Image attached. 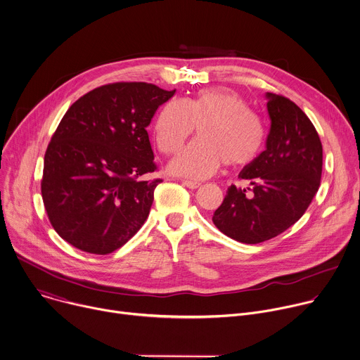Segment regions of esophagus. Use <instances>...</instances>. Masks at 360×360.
Here are the masks:
<instances>
[{
    "label": "esophagus",
    "instance_id": "1",
    "mask_svg": "<svg viewBox=\"0 0 360 360\" xmlns=\"http://www.w3.org/2000/svg\"><path fill=\"white\" fill-rule=\"evenodd\" d=\"M182 184H184L186 188H189V189H198V188L200 186L199 182H196V181H189V179H184Z\"/></svg>",
    "mask_w": 360,
    "mask_h": 360
}]
</instances>
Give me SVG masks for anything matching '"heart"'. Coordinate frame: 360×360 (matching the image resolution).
Listing matches in <instances>:
<instances>
[{"label": "heart", "instance_id": "1", "mask_svg": "<svg viewBox=\"0 0 360 360\" xmlns=\"http://www.w3.org/2000/svg\"><path fill=\"white\" fill-rule=\"evenodd\" d=\"M199 127V139L182 150L169 171L192 179L213 175L223 162L243 167L257 158L264 141L260 118L233 91L206 89L191 98H171L157 114L154 137L164 154L181 150Z\"/></svg>", "mask_w": 360, "mask_h": 360}]
</instances>
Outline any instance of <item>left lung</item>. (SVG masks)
<instances>
[{"label": "left lung", "mask_w": 360, "mask_h": 360, "mask_svg": "<svg viewBox=\"0 0 360 360\" xmlns=\"http://www.w3.org/2000/svg\"><path fill=\"white\" fill-rule=\"evenodd\" d=\"M266 98L271 122L266 150L238 174L253 185V196L229 186L212 217L221 233L248 245L291 227L318 192L322 174V144L311 120L287 97L266 93Z\"/></svg>", "instance_id": "obj_1"}]
</instances>
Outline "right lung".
<instances>
[{"mask_svg":"<svg viewBox=\"0 0 360 360\" xmlns=\"http://www.w3.org/2000/svg\"><path fill=\"white\" fill-rule=\"evenodd\" d=\"M143 82L97 87L75 101L45 154L42 199L56 233L76 249L108 255L148 217L161 179L147 127L174 96Z\"/></svg>","mask_w":360,"mask_h":360,"instance_id":"right-lung-1","label":"right lung"}]
</instances>
